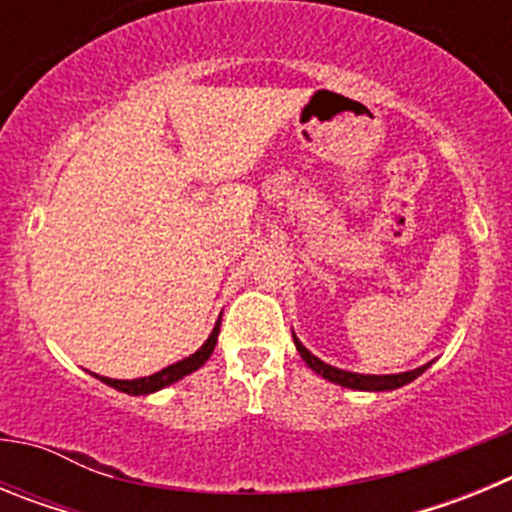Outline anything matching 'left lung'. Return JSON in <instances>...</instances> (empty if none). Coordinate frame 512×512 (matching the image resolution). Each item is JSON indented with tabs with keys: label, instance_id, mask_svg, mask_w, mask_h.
Returning a JSON list of instances; mask_svg holds the SVG:
<instances>
[{
	"label": "left lung",
	"instance_id": "obj_1",
	"mask_svg": "<svg viewBox=\"0 0 512 512\" xmlns=\"http://www.w3.org/2000/svg\"><path fill=\"white\" fill-rule=\"evenodd\" d=\"M292 338H295V346L297 351H300V356L305 359V364L310 366L312 372L320 374L323 379H328V382H336L341 384V387H348V390H364V392H387V390H397V387H402V384L413 382V379H418L420 374L428 369L431 364L425 366H418V369H413V372H402V374H356V372H346V369H338V366H330L325 364V361H320L318 356L310 354L305 346L300 343V338L292 333Z\"/></svg>",
	"mask_w": 512,
	"mask_h": 512
}]
</instances>
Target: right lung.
Masks as SVG:
<instances>
[{"mask_svg": "<svg viewBox=\"0 0 512 512\" xmlns=\"http://www.w3.org/2000/svg\"><path fill=\"white\" fill-rule=\"evenodd\" d=\"M217 333H220V320H217L215 328H212L210 338H207V341L202 343L200 351H194L192 356H187V359H182V361H176V364L166 366V369H161V372L151 374V377L110 379V377H99V374H94V377H99L104 384H110V387H115V390L125 392V395H151V392L164 390V387H169V384L179 382V379L187 377V374L197 372V369H200V366L205 364L207 359H210L212 351H215Z\"/></svg>", "mask_w": 512, "mask_h": 512, "instance_id": "add662e5", "label": "right lung"}]
</instances>
